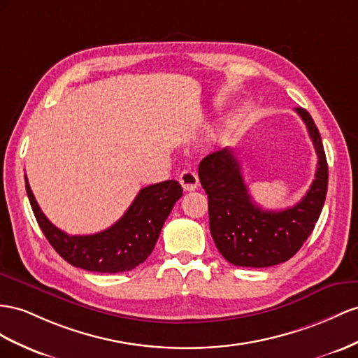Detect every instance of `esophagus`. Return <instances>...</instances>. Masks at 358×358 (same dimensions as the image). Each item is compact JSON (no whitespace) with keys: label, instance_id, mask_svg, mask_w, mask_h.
<instances>
[{"label":"esophagus","instance_id":"34e87169","mask_svg":"<svg viewBox=\"0 0 358 358\" xmlns=\"http://www.w3.org/2000/svg\"><path fill=\"white\" fill-rule=\"evenodd\" d=\"M180 185L182 186V189L190 192V190H195L199 185V180L196 172H194L192 169H185L180 173Z\"/></svg>","mask_w":358,"mask_h":358}]
</instances>
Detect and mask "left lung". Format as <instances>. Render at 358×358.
<instances>
[{
	"mask_svg": "<svg viewBox=\"0 0 358 358\" xmlns=\"http://www.w3.org/2000/svg\"><path fill=\"white\" fill-rule=\"evenodd\" d=\"M295 110L315 145L317 169L306 196L293 207L272 212L255 204L230 148L208 154L199 163V181L208 195L210 233L222 257L234 266L268 268L287 262L304 245L322 212L328 189L322 139L307 110Z\"/></svg>",
	"mask_w": 358,
	"mask_h": 358,
	"instance_id": "left-lung-1",
	"label": "left lung"
}]
</instances>
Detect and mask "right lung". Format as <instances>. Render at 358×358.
I'll return each mask as SVG.
<instances>
[{"label": "right lung", "mask_w": 358, "mask_h": 358, "mask_svg": "<svg viewBox=\"0 0 358 358\" xmlns=\"http://www.w3.org/2000/svg\"><path fill=\"white\" fill-rule=\"evenodd\" d=\"M25 190L42 233L62 259L72 266L101 273L131 271L152 252L173 204L182 196L176 180L143 187L125 215L104 231L71 236L54 227L36 201L25 176Z\"/></svg>", "instance_id": "right-lung-1"}]
</instances>
